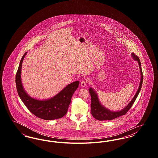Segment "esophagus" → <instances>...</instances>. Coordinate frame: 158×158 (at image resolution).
Masks as SVG:
<instances>
[{
    "mask_svg": "<svg viewBox=\"0 0 158 158\" xmlns=\"http://www.w3.org/2000/svg\"><path fill=\"white\" fill-rule=\"evenodd\" d=\"M81 85L82 87H85L87 85V81L85 80H83L81 82Z\"/></svg>",
    "mask_w": 158,
    "mask_h": 158,
    "instance_id": "1",
    "label": "esophagus"
}]
</instances>
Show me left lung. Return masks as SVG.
Here are the masks:
<instances>
[{"label":"left lung","mask_w":158,"mask_h":158,"mask_svg":"<svg viewBox=\"0 0 158 158\" xmlns=\"http://www.w3.org/2000/svg\"><path fill=\"white\" fill-rule=\"evenodd\" d=\"M131 57L133 60L137 61V63L139 64V66L140 68V76H141L140 84H139L138 89L135 93V95L131 100V101L128 104V105L126 107H124L123 109L121 110L120 111H113L106 108L101 103V102L99 100L97 93L92 87H90L89 89V93H90V97H91V106H90L91 114H92V116L95 119L99 121L114 120L115 118H117L120 116L125 115L128 111L130 110V108L131 107L133 103L135 102V100L137 97L140 91L141 90V88H142V83H143V76L142 68H141V63H140V61L139 60V57L133 53H131Z\"/></svg>","instance_id":"obj_1"}]
</instances>
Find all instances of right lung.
Listing matches in <instances>:
<instances>
[{"instance_id": "right-lung-1", "label": "right lung", "mask_w": 158, "mask_h": 158, "mask_svg": "<svg viewBox=\"0 0 158 158\" xmlns=\"http://www.w3.org/2000/svg\"><path fill=\"white\" fill-rule=\"evenodd\" d=\"M27 53L23 54L16 75V86L19 97L31 113L37 117L45 120L63 117L68 112L71 98L79 86V81L69 84L52 98L38 99L31 97L24 89L21 81L22 64Z\"/></svg>"}]
</instances>
